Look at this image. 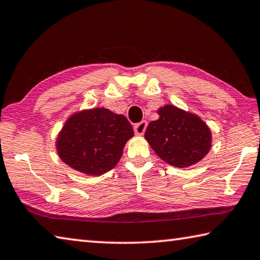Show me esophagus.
I'll list each match as a JSON object with an SVG mask.
<instances>
[{
	"label": "esophagus",
	"mask_w": 260,
	"mask_h": 260,
	"mask_svg": "<svg viewBox=\"0 0 260 260\" xmlns=\"http://www.w3.org/2000/svg\"><path fill=\"white\" fill-rule=\"evenodd\" d=\"M147 127V122L146 121H142L138 124L135 125V134L137 136H143L145 134V130Z\"/></svg>",
	"instance_id": "1"
}]
</instances>
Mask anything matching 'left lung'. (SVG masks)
<instances>
[{
    "mask_svg": "<svg viewBox=\"0 0 260 260\" xmlns=\"http://www.w3.org/2000/svg\"><path fill=\"white\" fill-rule=\"evenodd\" d=\"M157 114V120L148 124L145 139L161 160L176 168H188L210 151L211 130L197 114L175 105H165Z\"/></svg>",
    "mask_w": 260,
    "mask_h": 260,
    "instance_id": "left-lung-1",
    "label": "left lung"
}]
</instances>
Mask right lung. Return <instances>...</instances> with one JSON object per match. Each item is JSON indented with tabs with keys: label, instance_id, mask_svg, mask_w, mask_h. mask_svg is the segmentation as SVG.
<instances>
[{
	"label": "right lung",
	"instance_id": "add662e5",
	"mask_svg": "<svg viewBox=\"0 0 260 260\" xmlns=\"http://www.w3.org/2000/svg\"><path fill=\"white\" fill-rule=\"evenodd\" d=\"M134 129L126 117L105 107L73 113L56 140L60 160L89 176L106 174L115 167Z\"/></svg>",
	"mask_w": 260,
	"mask_h": 260
}]
</instances>
